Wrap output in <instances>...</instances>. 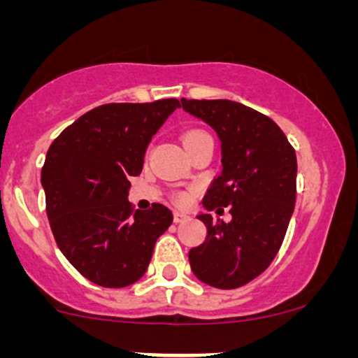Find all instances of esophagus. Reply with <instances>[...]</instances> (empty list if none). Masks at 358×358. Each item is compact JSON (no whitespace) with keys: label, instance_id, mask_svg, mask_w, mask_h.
Here are the masks:
<instances>
[{"label":"esophagus","instance_id":"esophagus-1","mask_svg":"<svg viewBox=\"0 0 358 358\" xmlns=\"http://www.w3.org/2000/svg\"><path fill=\"white\" fill-rule=\"evenodd\" d=\"M173 220H175V223H182V222H187V220H189V216H187L185 213H182V211H175V215H173Z\"/></svg>","mask_w":358,"mask_h":358}]
</instances>
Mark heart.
<instances>
[{
	"label": "heart",
	"mask_w": 358,
	"mask_h": 358,
	"mask_svg": "<svg viewBox=\"0 0 358 358\" xmlns=\"http://www.w3.org/2000/svg\"><path fill=\"white\" fill-rule=\"evenodd\" d=\"M202 135H206V133L197 131V129H194V131H187L185 135H183V145H185V143H189V142H192V140L199 138V136H202ZM187 199H189V197H187V196H178V202H180V204H183V202H187Z\"/></svg>",
	"instance_id": "heart-1"
}]
</instances>
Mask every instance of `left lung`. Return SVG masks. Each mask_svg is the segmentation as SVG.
Returning a JSON list of instances; mask_svg holds the SVG:
<instances>
[{
	"instance_id": "left-lung-1",
	"label": "left lung",
	"mask_w": 358,
	"mask_h": 358,
	"mask_svg": "<svg viewBox=\"0 0 358 358\" xmlns=\"http://www.w3.org/2000/svg\"><path fill=\"white\" fill-rule=\"evenodd\" d=\"M182 109L222 143V171L202 206L219 212L229 205L233 215L229 224L197 215L208 234L189 251L190 268L201 282L236 289L265 272L280 249L294 211L296 152L272 119L239 102L182 99Z\"/></svg>"
}]
</instances>
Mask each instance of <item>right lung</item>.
<instances>
[{"instance_id": "1", "label": "right lung", "mask_w": 358, "mask_h": 358, "mask_svg": "<svg viewBox=\"0 0 358 358\" xmlns=\"http://www.w3.org/2000/svg\"><path fill=\"white\" fill-rule=\"evenodd\" d=\"M176 99L107 103L86 112L50 145L41 169L46 215L62 255L102 287L142 279L173 213L156 204L133 211L129 178L143 168L147 147L178 109Z\"/></svg>"}]
</instances>
